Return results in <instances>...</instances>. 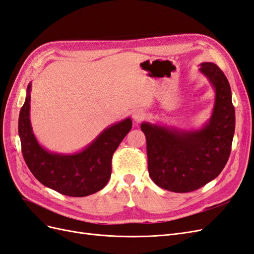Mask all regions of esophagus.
Instances as JSON below:
<instances>
[{"mask_svg":"<svg viewBox=\"0 0 254 254\" xmlns=\"http://www.w3.org/2000/svg\"><path fill=\"white\" fill-rule=\"evenodd\" d=\"M145 117H146V113H145V111L142 110V109H136V110H134L133 113H132V118H133V120H134L135 122H141V121H143V120L145 119Z\"/></svg>","mask_w":254,"mask_h":254,"instance_id":"34e87169","label":"esophagus"}]
</instances>
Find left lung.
I'll use <instances>...</instances> for the list:
<instances>
[{
    "label": "left lung",
    "instance_id": "left-lung-1",
    "mask_svg": "<svg viewBox=\"0 0 254 254\" xmlns=\"http://www.w3.org/2000/svg\"><path fill=\"white\" fill-rule=\"evenodd\" d=\"M199 70L215 89L212 117L201 129L186 131L149 123L141 125L150 178L175 193L198 190L216 178L231 152L235 110L229 81L215 64H201Z\"/></svg>",
    "mask_w": 254,
    "mask_h": 254
}]
</instances>
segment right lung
Here are the masks:
<instances>
[{
	"instance_id": "add662e5",
	"label": "right lung",
	"mask_w": 254,
	"mask_h": 254,
	"mask_svg": "<svg viewBox=\"0 0 254 254\" xmlns=\"http://www.w3.org/2000/svg\"><path fill=\"white\" fill-rule=\"evenodd\" d=\"M30 88L29 83L19 115L21 148L29 171L43 186L65 196L84 197L104 189L111 176L113 153L131 129V120L106 128L82 151L73 155L50 152L38 143L30 125Z\"/></svg>"
}]
</instances>
